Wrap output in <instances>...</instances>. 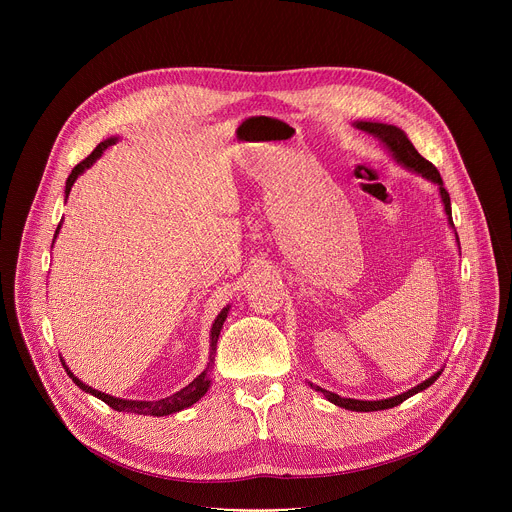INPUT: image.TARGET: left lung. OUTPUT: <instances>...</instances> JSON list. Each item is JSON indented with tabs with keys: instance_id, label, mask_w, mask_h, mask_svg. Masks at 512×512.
Wrapping results in <instances>:
<instances>
[{
	"instance_id": "left-lung-1",
	"label": "left lung",
	"mask_w": 512,
	"mask_h": 512,
	"mask_svg": "<svg viewBox=\"0 0 512 512\" xmlns=\"http://www.w3.org/2000/svg\"><path fill=\"white\" fill-rule=\"evenodd\" d=\"M356 127H358V129H362V131H367V133L377 135V137L387 145L389 152L395 156V160H397L399 164H403L405 168H409V170H413V172L421 174L423 178H427V180H431V182H435L437 186H440V194H442V200H444V206H446V214H448V218H450V225H454V221H452V204H450V194H448V190L444 188V182H442L440 172H437V168H435L431 162H427L423 156H419V152L413 148V143L407 139V135H405L399 127H395V125H387V123L358 121V123H356ZM437 377H440V373H435L433 377H429V379H427V381H423L421 385H417V387L409 389L407 393H401V395L391 397V399H381V401L344 399V397H340V395H336V393H330V391H326V389H322V387H318V385H312V387H314L316 391L324 393V395H326V399H328L330 403L338 405V407H344V409H350V411H381V409H391V407L401 405L405 399H409V397H413L415 393H419V391L427 389L429 385H433Z\"/></svg>"
}]
</instances>
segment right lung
Returning <instances> with one entry per match:
<instances>
[{
	"instance_id": "1",
	"label": "right lung",
	"mask_w": 512,
	"mask_h": 512,
	"mask_svg": "<svg viewBox=\"0 0 512 512\" xmlns=\"http://www.w3.org/2000/svg\"><path fill=\"white\" fill-rule=\"evenodd\" d=\"M113 143H115L113 137L107 139V141H101V143L97 145V148H95L81 164H77L75 168H72L70 176L66 178V188H64V194H66V196L70 194V188H72V184H75V180H77L87 168H91L93 162H95L97 158H101V154L109 148V145H113ZM58 229H60V225H58ZM58 229H56V233H58ZM227 314H229V308H225L221 314H218L216 320H214V324H212V330H210V362H208V369H206L204 373H200L188 387H184L182 391H178V393H174V395H170V397H166V399H160V401H127V399H117V397L105 395V393H101V391H97V389H93V387L81 383L75 375H72V373L66 369V364H64V362H62V364H64V369H66L68 377H70L72 381H75V385H79L85 393H91V395L99 397L101 401H105V403H107L111 409H115V411H127V413H137V415H156V417L170 415V413H176V411H182V409L194 405V403L208 391V387H210V367L214 364L216 342H218V334H221V328H223V324H225V320H227ZM60 360H62V358H60Z\"/></svg>"
}]
</instances>
